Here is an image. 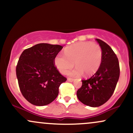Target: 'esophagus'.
<instances>
[{"label": "esophagus", "mask_w": 133, "mask_h": 133, "mask_svg": "<svg viewBox=\"0 0 133 133\" xmlns=\"http://www.w3.org/2000/svg\"><path fill=\"white\" fill-rule=\"evenodd\" d=\"M68 81H69V82H72L73 81H74V79H73L72 78H70V77H68Z\"/></svg>", "instance_id": "esophagus-1"}]
</instances>
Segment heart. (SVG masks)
<instances>
[{"label": "heart", "instance_id": "1", "mask_svg": "<svg viewBox=\"0 0 133 133\" xmlns=\"http://www.w3.org/2000/svg\"><path fill=\"white\" fill-rule=\"evenodd\" d=\"M64 55L58 54L54 58V64L62 74H66L74 67L76 68L69 73L72 76L84 74L86 77L94 74L101 64L103 51L98 44L81 42L71 45L64 49Z\"/></svg>", "mask_w": 133, "mask_h": 133}]
</instances>
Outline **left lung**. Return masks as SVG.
<instances>
[{
	"label": "left lung",
	"mask_w": 133,
	"mask_h": 133,
	"mask_svg": "<svg viewBox=\"0 0 133 133\" xmlns=\"http://www.w3.org/2000/svg\"><path fill=\"white\" fill-rule=\"evenodd\" d=\"M103 51L100 68L92 77L82 80L77 91L79 100L85 105L98 107L106 103L114 93L120 74L116 55L106 42L96 39Z\"/></svg>",
	"instance_id": "1"
}]
</instances>
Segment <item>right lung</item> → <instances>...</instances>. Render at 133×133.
Segmentation results:
<instances>
[{
  "instance_id": "add662e5",
  "label": "right lung",
  "mask_w": 133,
  "mask_h": 133,
  "mask_svg": "<svg viewBox=\"0 0 133 133\" xmlns=\"http://www.w3.org/2000/svg\"><path fill=\"white\" fill-rule=\"evenodd\" d=\"M62 48L60 45L41 43L21 54L16 75L21 92L30 103L45 106L57 97L59 86L67 80L54 64V58Z\"/></svg>"
}]
</instances>
